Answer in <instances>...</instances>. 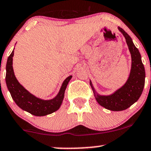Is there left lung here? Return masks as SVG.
Returning <instances> with one entry per match:
<instances>
[{"label":"left lung","instance_id":"8db88e82","mask_svg":"<svg viewBox=\"0 0 151 151\" xmlns=\"http://www.w3.org/2000/svg\"><path fill=\"white\" fill-rule=\"evenodd\" d=\"M118 29L125 38L132 58L130 73L127 82L112 94L101 96L96 92L90 81V84L97 102L101 106L111 111H122L129 108L139 99L145 86V68L141 60L140 52L134 46L132 39L127 32L120 27H118Z\"/></svg>","mask_w":151,"mask_h":151}]
</instances>
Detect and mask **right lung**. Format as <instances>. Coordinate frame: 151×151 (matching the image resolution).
I'll use <instances>...</instances> for the list:
<instances>
[{"instance_id":"obj_1","label":"right lung","mask_w":151,"mask_h":151,"mask_svg":"<svg viewBox=\"0 0 151 151\" xmlns=\"http://www.w3.org/2000/svg\"><path fill=\"white\" fill-rule=\"evenodd\" d=\"M13 57L14 50L9 55L6 63V82L15 103L21 109L35 116H45L57 111L62 104L65 91L72 76H68L63 81L59 93L54 99L50 100L41 99L29 93L17 81L13 69Z\"/></svg>"}]
</instances>
